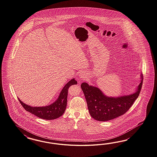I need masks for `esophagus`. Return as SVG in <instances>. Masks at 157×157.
Here are the masks:
<instances>
[{
    "mask_svg": "<svg viewBox=\"0 0 157 157\" xmlns=\"http://www.w3.org/2000/svg\"><path fill=\"white\" fill-rule=\"evenodd\" d=\"M79 77L80 78V79L81 80H85L86 78H87V75L86 73H83V72L80 73V74H79Z\"/></svg>",
    "mask_w": 157,
    "mask_h": 157,
    "instance_id": "obj_1",
    "label": "esophagus"
}]
</instances>
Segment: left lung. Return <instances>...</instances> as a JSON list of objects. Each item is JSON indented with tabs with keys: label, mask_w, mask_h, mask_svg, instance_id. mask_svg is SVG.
<instances>
[{
	"label": "left lung",
	"mask_w": 157,
	"mask_h": 157,
	"mask_svg": "<svg viewBox=\"0 0 157 157\" xmlns=\"http://www.w3.org/2000/svg\"><path fill=\"white\" fill-rule=\"evenodd\" d=\"M141 82L136 91L132 94L119 97H108L105 95L99 88L82 83L81 88L84 93L88 111L92 118L106 121L124 115L137 99L141 90L143 76L141 74Z\"/></svg>",
	"instance_id": "obj_1"
}]
</instances>
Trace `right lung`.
Here are the masks:
<instances>
[{"label": "right lung", "instance_id": "right-lung-1", "mask_svg": "<svg viewBox=\"0 0 157 157\" xmlns=\"http://www.w3.org/2000/svg\"><path fill=\"white\" fill-rule=\"evenodd\" d=\"M77 80L74 78L70 80L67 83L65 84L64 87L62 90L58 98L53 103L45 107H31L23 103L19 99L20 103L26 111L44 120H54L61 117L65 112L67 100V94L69 87L77 84Z\"/></svg>", "mask_w": 157, "mask_h": 157}]
</instances>
